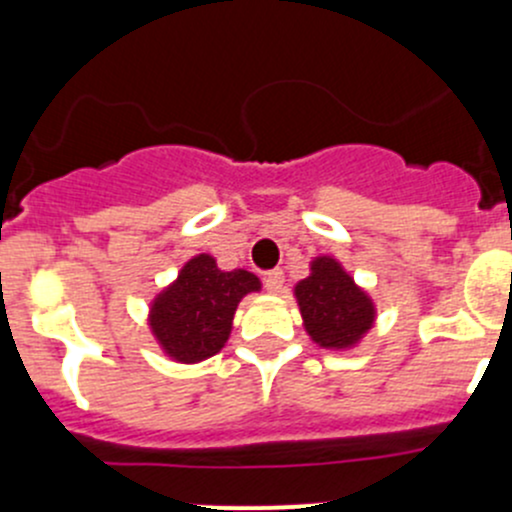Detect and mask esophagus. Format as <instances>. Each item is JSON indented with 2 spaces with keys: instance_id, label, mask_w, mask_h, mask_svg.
<instances>
[{
  "instance_id": "obj_1",
  "label": "esophagus",
  "mask_w": 512,
  "mask_h": 512,
  "mask_svg": "<svg viewBox=\"0 0 512 512\" xmlns=\"http://www.w3.org/2000/svg\"><path fill=\"white\" fill-rule=\"evenodd\" d=\"M263 286H266L268 293H281V288H283L281 268H273V271H268L266 276H263Z\"/></svg>"
}]
</instances>
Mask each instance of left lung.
Returning a JSON list of instances; mask_svg holds the SVG:
<instances>
[{"label":"left lung","instance_id":"1","mask_svg":"<svg viewBox=\"0 0 512 512\" xmlns=\"http://www.w3.org/2000/svg\"><path fill=\"white\" fill-rule=\"evenodd\" d=\"M295 298L308 335L328 350L352 347L374 323L372 300L330 256L310 263V276L295 286Z\"/></svg>","mask_w":512,"mask_h":512}]
</instances>
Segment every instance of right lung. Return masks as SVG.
<instances>
[{
    "instance_id": "1",
    "label": "right lung",
    "mask_w": 512,
    "mask_h": 512,
    "mask_svg": "<svg viewBox=\"0 0 512 512\" xmlns=\"http://www.w3.org/2000/svg\"><path fill=\"white\" fill-rule=\"evenodd\" d=\"M261 281L249 271H219L207 254L184 263L167 291L150 310V328L162 350L177 362H199L217 355L229 340L236 305Z\"/></svg>"
}]
</instances>
